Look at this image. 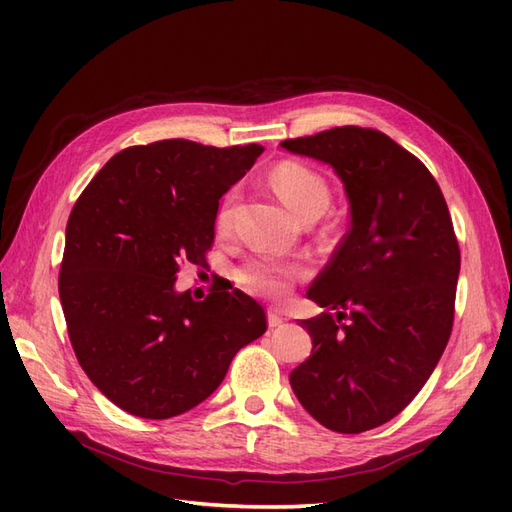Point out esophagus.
<instances>
[{
    "label": "esophagus",
    "instance_id": "esophagus-1",
    "mask_svg": "<svg viewBox=\"0 0 512 512\" xmlns=\"http://www.w3.org/2000/svg\"><path fill=\"white\" fill-rule=\"evenodd\" d=\"M267 320H269V327H271V329H275V327H282L284 316H282L280 312H275V309H269Z\"/></svg>",
    "mask_w": 512,
    "mask_h": 512
}]
</instances>
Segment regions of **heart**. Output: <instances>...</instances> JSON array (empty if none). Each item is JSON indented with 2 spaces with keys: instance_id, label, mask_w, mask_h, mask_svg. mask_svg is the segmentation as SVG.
Returning <instances> with one entry per match:
<instances>
[{
  "instance_id": "1",
  "label": "heart",
  "mask_w": 512,
  "mask_h": 512,
  "mask_svg": "<svg viewBox=\"0 0 512 512\" xmlns=\"http://www.w3.org/2000/svg\"><path fill=\"white\" fill-rule=\"evenodd\" d=\"M269 179L277 194H280V198L286 203V207L294 215H299L303 222L316 220L331 203V190L327 179L307 164L284 160L273 166ZM232 203H235V192H228L218 209V215H215V228H218L220 235L230 232ZM299 275V265L254 256L247 258L243 265L237 267L235 280L243 290L256 294V297L284 299L292 284L299 280Z\"/></svg>"
}]
</instances>
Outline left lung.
Returning <instances> with one entry per match:
<instances>
[{
  "label": "left lung",
  "mask_w": 512,
  "mask_h": 512,
  "mask_svg": "<svg viewBox=\"0 0 512 512\" xmlns=\"http://www.w3.org/2000/svg\"><path fill=\"white\" fill-rule=\"evenodd\" d=\"M282 147L327 162L350 200V230L307 297L312 354L290 371L301 406L337 433L389 423L423 389L448 344L461 267L438 181L374 128L342 126Z\"/></svg>",
  "instance_id": "left-lung-1"
}]
</instances>
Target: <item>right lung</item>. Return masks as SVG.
I'll use <instances>...</instances> for the list:
<instances>
[{"label": "right lung", "mask_w": 512, "mask_h": 512, "mask_svg": "<svg viewBox=\"0 0 512 512\" xmlns=\"http://www.w3.org/2000/svg\"><path fill=\"white\" fill-rule=\"evenodd\" d=\"M262 151L185 138L134 145L76 200L59 299L79 365L121 410L158 421L192 410L267 331L262 305L222 277L205 301L173 290L181 267H209L220 198Z\"/></svg>", "instance_id": "1"}]
</instances>
